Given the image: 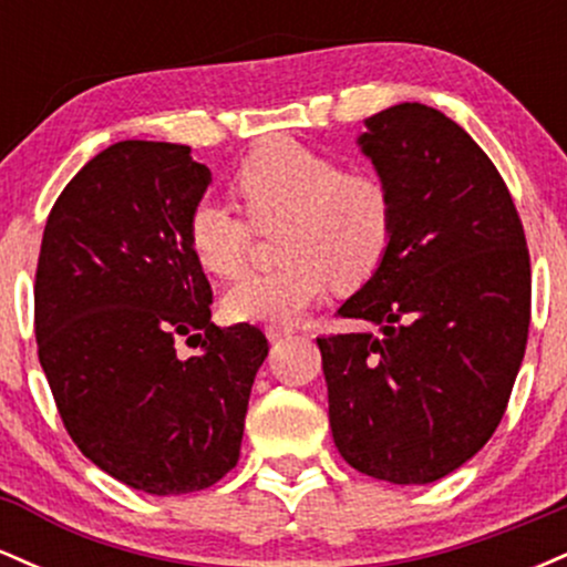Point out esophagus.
Returning <instances> with one entry per match:
<instances>
[{
  "label": "esophagus",
  "mask_w": 567,
  "mask_h": 567,
  "mask_svg": "<svg viewBox=\"0 0 567 567\" xmlns=\"http://www.w3.org/2000/svg\"><path fill=\"white\" fill-rule=\"evenodd\" d=\"M296 333V328H290V324H266V336H269V341H282V338H288Z\"/></svg>",
  "instance_id": "34e87169"
}]
</instances>
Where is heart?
Here are the masks:
<instances>
[{"label": "heart", "instance_id": "heart-1", "mask_svg": "<svg viewBox=\"0 0 567 567\" xmlns=\"http://www.w3.org/2000/svg\"><path fill=\"white\" fill-rule=\"evenodd\" d=\"M243 213L202 197L186 220L192 256L207 275L237 277L252 245V227L275 231V269L239 279L224 311L243 322H288L315 303L330 282L365 285L392 245L394 205L389 186L370 171H341L328 154L285 138L261 141L234 171Z\"/></svg>", "mask_w": 567, "mask_h": 567}]
</instances>
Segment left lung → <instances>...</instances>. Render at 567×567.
<instances>
[{
  "label": "left lung",
  "instance_id": "left-lung-1",
  "mask_svg": "<svg viewBox=\"0 0 567 567\" xmlns=\"http://www.w3.org/2000/svg\"><path fill=\"white\" fill-rule=\"evenodd\" d=\"M365 125L394 231L379 271L338 309L370 330L317 338L330 429L357 472L426 485L504 419L528 343L530 252L496 165L451 116L400 103Z\"/></svg>",
  "mask_w": 567,
  "mask_h": 567
}]
</instances>
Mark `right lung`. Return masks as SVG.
<instances>
[{"mask_svg": "<svg viewBox=\"0 0 567 567\" xmlns=\"http://www.w3.org/2000/svg\"><path fill=\"white\" fill-rule=\"evenodd\" d=\"M210 171L178 143L120 141L82 167L44 224L34 279L39 365L76 447L152 496L237 466L269 341L210 322L186 220ZM200 347L184 361L177 338Z\"/></svg>", "mask_w": 567, "mask_h": 567, "instance_id": "add662e5", "label": "right lung"}]
</instances>
